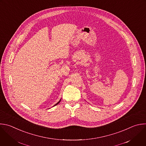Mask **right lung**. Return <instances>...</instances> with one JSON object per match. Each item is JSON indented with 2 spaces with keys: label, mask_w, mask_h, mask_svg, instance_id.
Here are the masks:
<instances>
[{
  "label": "right lung",
  "mask_w": 146,
  "mask_h": 146,
  "mask_svg": "<svg viewBox=\"0 0 146 146\" xmlns=\"http://www.w3.org/2000/svg\"><path fill=\"white\" fill-rule=\"evenodd\" d=\"M61 99H60V101H59V102H58V103H56V104H55V105H54V106H56V105H57V104H59V103H60V102H61ZM54 106H53V107H54Z\"/></svg>",
  "instance_id": "1"
}]
</instances>
